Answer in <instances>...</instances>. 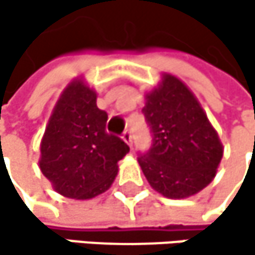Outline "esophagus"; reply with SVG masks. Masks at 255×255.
<instances>
[{"instance_id":"obj_1","label":"esophagus","mask_w":255,"mask_h":255,"mask_svg":"<svg viewBox=\"0 0 255 255\" xmlns=\"http://www.w3.org/2000/svg\"><path fill=\"white\" fill-rule=\"evenodd\" d=\"M122 139L125 140V143H128V145L131 146V142H133V134H131V131H130V130H125V131H124V134H122Z\"/></svg>"}]
</instances>
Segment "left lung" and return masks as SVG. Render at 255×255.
<instances>
[{
    "instance_id": "obj_1",
    "label": "left lung",
    "mask_w": 255,
    "mask_h": 255,
    "mask_svg": "<svg viewBox=\"0 0 255 255\" xmlns=\"http://www.w3.org/2000/svg\"><path fill=\"white\" fill-rule=\"evenodd\" d=\"M142 113L153 143L137 160L151 188L163 197L185 199L210 185L223 146L188 87L163 73L160 84L145 95Z\"/></svg>"
}]
</instances>
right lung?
I'll use <instances>...</instances> for the list:
<instances>
[{"mask_svg": "<svg viewBox=\"0 0 255 255\" xmlns=\"http://www.w3.org/2000/svg\"><path fill=\"white\" fill-rule=\"evenodd\" d=\"M107 119L96 105V92L82 79L65 87L41 140L39 168L55 191L85 200L112 187L118 162L130 146L107 133Z\"/></svg>", "mask_w": 255, "mask_h": 255, "instance_id": "add662e5", "label": "right lung"}]
</instances>
